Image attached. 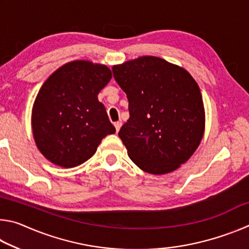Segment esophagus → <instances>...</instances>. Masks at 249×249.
<instances>
[{"label": "esophagus", "mask_w": 249, "mask_h": 249, "mask_svg": "<svg viewBox=\"0 0 249 249\" xmlns=\"http://www.w3.org/2000/svg\"><path fill=\"white\" fill-rule=\"evenodd\" d=\"M114 126H115V128H116V132H119V130L122 127V123H121V122H116V123H114Z\"/></svg>", "instance_id": "obj_1"}]
</instances>
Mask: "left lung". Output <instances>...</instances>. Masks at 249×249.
Wrapping results in <instances>:
<instances>
[{
  "label": "left lung",
  "instance_id": "left-lung-1",
  "mask_svg": "<svg viewBox=\"0 0 249 249\" xmlns=\"http://www.w3.org/2000/svg\"><path fill=\"white\" fill-rule=\"evenodd\" d=\"M112 70L128 99L129 119L119 132L128 157L148 174L178 169L204 133V107L196 80L181 67L154 56Z\"/></svg>",
  "mask_w": 249,
  "mask_h": 249
}]
</instances>
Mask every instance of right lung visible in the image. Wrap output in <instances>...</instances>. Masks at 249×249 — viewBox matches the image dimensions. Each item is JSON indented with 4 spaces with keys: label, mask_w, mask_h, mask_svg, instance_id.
<instances>
[{
    "label": "right lung",
    "mask_w": 249,
    "mask_h": 249,
    "mask_svg": "<svg viewBox=\"0 0 249 249\" xmlns=\"http://www.w3.org/2000/svg\"><path fill=\"white\" fill-rule=\"evenodd\" d=\"M107 66L68 62L46 80L34 102V140L49 161L64 168L81 165L115 127L98 94L109 82Z\"/></svg>",
    "instance_id": "add662e5"
}]
</instances>
